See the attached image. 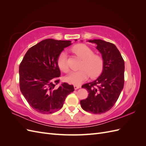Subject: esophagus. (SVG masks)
Wrapping results in <instances>:
<instances>
[{
  "instance_id": "esophagus-1",
  "label": "esophagus",
  "mask_w": 146,
  "mask_h": 146,
  "mask_svg": "<svg viewBox=\"0 0 146 146\" xmlns=\"http://www.w3.org/2000/svg\"><path fill=\"white\" fill-rule=\"evenodd\" d=\"M74 89L75 90H77V89H78V88H80V86H77V85H74Z\"/></svg>"
}]
</instances>
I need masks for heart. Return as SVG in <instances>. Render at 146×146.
Listing matches in <instances>:
<instances>
[{
    "mask_svg": "<svg viewBox=\"0 0 146 146\" xmlns=\"http://www.w3.org/2000/svg\"><path fill=\"white\" fill-rule=\"evenodd\" d=\"M71 50L82 58L78 70L70 72L65 77V80L74 85H80L90 76L94 78L101 73L104 67V59L100 55L94 54V51L85 44H78L72 47ZM57 64L61 70L67 72L69 70L66 52H61L57 60Z\"/></svg>",
    "mask_w": 146,
    "mask_h": 146,
    "instance_id": "1",
    "label": "heart"
}]
</instances>
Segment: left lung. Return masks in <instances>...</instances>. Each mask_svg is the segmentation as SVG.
I'll return each instance as SVG.
<instances>
[{
    "mask_svg": "<svg viewBox=\"0 0 146 146\" xmlns=\"http://www.w3.org/2000/svg\"><path fill=\"white\" fill-rule=\"evenodd\" d=\"M88 41L97 45L96 48L104 59V67L102 72L96 80L82 85L89 94L86 99L80 101V104L86 111L102 114L113 107L123 89L124 61L113 43L101 39Z\"/></svg>",
    "mask_w": 146,
    "mask_h": 146,
    "instance_id": "1",
    "label": "left lung"
}]
</instances>
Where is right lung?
<instances>
[{
  "instance_id": "1",
  "label": "right lung",
  "mask_w": 146,
  "mask_h": 146,
  "mask_svg": "<svg viewBox=\"0 0 146 146\" xmlns=\"http://www.w3.org/2000/svg\"><path fill=\"white\" fill-rule=\"evenodd\" d=\"M70 42L42 40L29 48L19 65L21 91L30 107L39 113L58 111L67 96L74 91L72 85L65 82L56 86L61 74L57 60Z\"/></svg>"
}]
</instances>
